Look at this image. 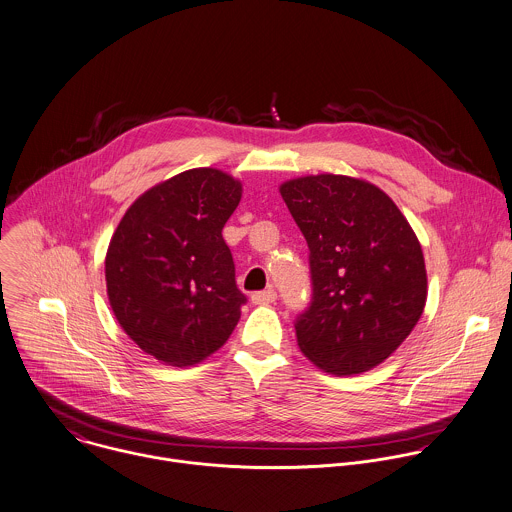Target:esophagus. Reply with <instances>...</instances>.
I'll use <instances>...</instances> for the list:
<instances>
[{"label": "esophagus", "mask_w": 512, "mask_h": 512, "mask_svg": "<svg viewBox=\"0 0 512 512\" xmlns=\"http://www.w3.org/2000/svg\"><path fill=\"white\" fill-rule=\"evenodd\" d=\"M274 302H276V292L272 288L252 294V304H256V306H268V304H274Z\"/></svg>", "instance_id": "34e87169"}]
</instances>
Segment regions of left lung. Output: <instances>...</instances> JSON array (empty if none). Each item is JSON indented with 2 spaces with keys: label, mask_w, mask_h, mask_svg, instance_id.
<instances>
[{
  "label": "left lung",
  "mask_w": 512,
  "mask_h": 512,
  "mask_svg": "<svg viewBox=\"0 0 512 512\" xmlns=\"http://www.w3.org/2000/svg\"><path fill=\"white\" fill-rule=\"evenodd\" d=\"M280 194L310 248L314 298L296 320L300 351L334 375L373 369L425 310L417 234L397 204L363 178L308 174L282 182Z\"/></svg>",
  "instance_id": "8db88e82"
}]
</instances>
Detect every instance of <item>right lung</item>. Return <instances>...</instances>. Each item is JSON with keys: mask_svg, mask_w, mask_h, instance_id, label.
<instances>
[{"mask_svg": "<svg viewBox=\"0 0 512 512\" xmlns=\"http://www.w3.org/2000/svg\"><path fill=\"white\" fill-rule=\"evenodd\" d=\"M242 182L190 169L143 192L121 218L105 256L111 310L123 332L165 365L190 367L218 351L246 296L222 238Z\"/></svg>", "mask_w": 512, "mask_h": 512, "instance_id": "add662e5", "label": "right lung"}]
</instances>
